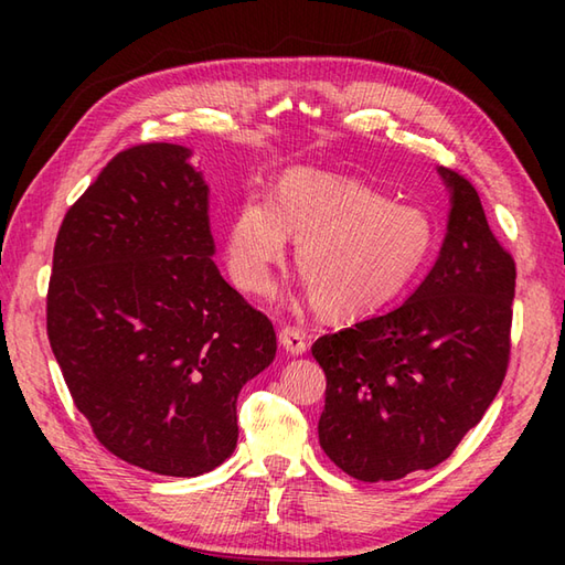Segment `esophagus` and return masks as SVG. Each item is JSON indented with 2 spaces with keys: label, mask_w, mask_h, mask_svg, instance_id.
Returning a JSON list of instances; mask_svg holds the SVG:
<instances>
[{
  "label": "esophagus",
  "mask_w": 565,
  "mask_h": 565,
  "mask_svg": "<svg viewBox=\"0 0 565 565\" xmlns=\"http://www.w3.org/2000/svg\"><path fill=\"white\" fill-rule=\"evenodd\" d=\"M279 342H281L284 350L294 354V356L306 354V350H308V338H306V332L301 328H281Z\"/></svg>",
  "instance_id": "esophagus-1"
}]
</instances>
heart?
Instances as JSON below:
<instances>
[{
	"instance_id": "b5f03b06",
	"label": "heart",
	"mask_w": 565,
	"mask_h": 565,
	"mask_svg": "<svg viewBox=\"0 0 565 565\" xmlns=\"http://www.w3.org/2000/svg\"><path fill=\"white\" fill-rule=\"evenodd\" d=\"M289 237L318 310L362 318L411 291L435 249L437 225L425 209L391 201L359 179L291 170L274 201L245 199L225 227V264L239 289H274Z\"/></svg>"
}]
</instances>
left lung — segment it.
Returning a JSON list of instances; mask_svg holds the SVG:
<instances>
[{
	"mask_svg": "<svg viewBox=\"0 0 565 565\" xmlns=\"http://www.w3.org/2000/svg\"><path fill=\"white\" fill-rule=\"evenodd\" d=\"M451 211L435 267L403 306L310 352L328 376L320 447L356 481L427 471L498 395L510 362L514 259L466 177L439 167Z\"/></svg>",
	"mask_w": 565,
	"mask_h": 565,
	"instance_id": "8db88e82",
	"label": "left lung"
}]
</instances>
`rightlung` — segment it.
<instances>
[{
  "instance_id": "obj_1",
  "label": "right lung",
  "mask_w": 565,
  "mask_h": 565,
  "mask_svg": "<svg viewBox=\"0 0 565 565\" xmlns=\"http://www.w3.org/2000/svg\"><path fill=\"white\" fill-rule=\"evenodd\" d=\"M191 150L142 142L104 167L57 231L47 340L77 411L118 459L213 471L237 444V393L274 362L271 320L211 259Z\"/></svg>"
}]
</instances>
